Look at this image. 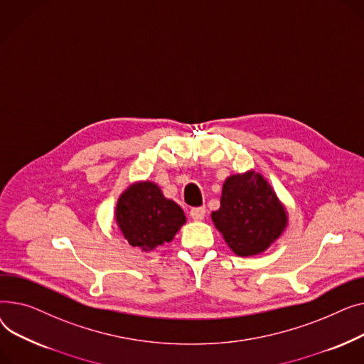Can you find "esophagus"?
Here are the masks:
<instances>
[{"label":"esophagus","instance_id":"obj_1","mask_svg":"<svg viewBox=\"0 0 364 364\" xmlns=\"http://www.w3.org/2000/svg\"><path fill=\"white\" fill-rule=\"evenodd\" d=\"M189 215H191V218L194 219V220H203L204 218H205V207L203 205V207H194V208H191V211H189Z\"/></svg>","mask_w":364,"mask_h":364}]
</instances>
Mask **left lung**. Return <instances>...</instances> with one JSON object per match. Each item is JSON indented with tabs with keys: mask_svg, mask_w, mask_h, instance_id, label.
Here are the masks:
<instances>
[{
	"mask_svg": "<svg viewBox=\"0 0 364 364\" xmlns=\"http://www.w3.org/2000/svg\"><path fill=\"white\" fill-rule=\"evenodd\" d=\"M211 219L230 250L241 257L266 251L288 223L274 191L254 170L225 181L220 208L211 213Z\"/></svg>",
	"mask_w": 364,
	"mask_h": 364,
	"instance_id": "1",
	"label": "left lung"
}]
</instances>
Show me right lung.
<instances>
[{
  "label": "right lung",
  "mask_w": 364,
  "mask_h": 364,
  "mask_svg": "<svg viewBox=\"0 0 364 364\" xmlns=\"http://www.w3.org/2000/svg\"><path fill=\"white\" fill-rule=\"evenodd\" d=\"M116 222L132 247L144 251L170 242L186 222L183 210L153 182H136L120 196Z\"/></svg>",
  "instance_id": "right-lung-1"
}]
</instances>
